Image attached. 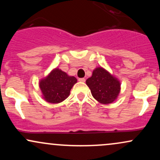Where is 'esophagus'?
Instances as JSON below:
<instances>
[{
    "label": "esophagus",
    "instance_id": "1",
    "mask_svg": "<svg viewBox=\"0 0 160 160\" xmlns=\"http://www.w3.org/2000/svg\"><path fill=\"white\" fill-rule=\"evenodd\" d=\"M78 80H79V81H80V82H84L86 81L85 78H79Z\"/></svg>",
    "mask_w": 160,
    "mask_h": 160
}]
</instances>
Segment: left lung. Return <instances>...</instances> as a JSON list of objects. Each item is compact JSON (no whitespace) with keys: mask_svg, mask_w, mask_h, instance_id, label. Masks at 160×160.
Segmentation results:
<instances>
[{"mask_svg":"<svg viewBox=\"0 0 160 160\" xmlns=\"http://www.w3.org/2000/svg\"><path fill=\"white\" fill-rule=\"evenodd\" d=\"M93 98L101 104H111L117 99L120 92V82L102 67L95 68L91 78L86 80Z\"/></svg>","mask_w":160,"mask_h":160,"instance_id":"1","label":"left lung"}]
</instances>
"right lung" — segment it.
I'll return each mask as SVG.
<instances>
[{
    "mask_svg": "<svg viewBox=\"0 0 160 160\" xmlns=\"http://www.w3.org/2000/svg\"><path fill=\"white\" fill-rule=\"evenodd\" d=\"M78 80L73 76H68L58 68L53 69L47 77L39 82L43 98L47 102L60 103L70 95V91Z\"/></svg>",
    "mask_w": 160,
    "mask_h": 160,
    "instance_id": "1",
    "label": "right lung"
}]
</instances>
